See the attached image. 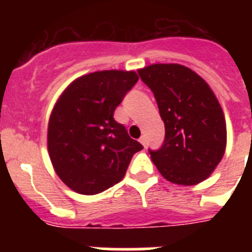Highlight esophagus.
Listing matches in <instances>:
<instances>
[{"instance_id":"obj_1","label":"esophagus","mask_w":252,"mask_h":252,"mask_svg":"<svg viewBox=\"0 0 252 252\" xmlns=\"http://www.w3.org/2000/svg\"><path fill=\"white\" fill-rule=\"evenodd\" d=\"M139 141L141 142L142 145H144V146H146V137H145V136H141V137H140V140H139Z\"/></svg>"}]
</instances>
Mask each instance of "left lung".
<instances>
[{
    "label": "left lung",
    "instance_id": "1",
    "mask_svg": "<svg viewBox=\"0 0 252 252\" xmlns=\"http://www.w3.org/2000/svg\"><path fill=\"white\" fill-rule=\"evenodd\" d=\"M139 75L154 93L165 125L162 145L149 149L158 170L183 186L208 178L226 149V121L215 93L179 64H154L140 69Z\"/></svg>",
    "mask_w": 252,
    "mask_h": 252
}]
</instances>
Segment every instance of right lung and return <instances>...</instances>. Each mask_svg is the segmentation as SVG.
I'll use <instances>...</instances> for the list:
<instances>
[{"label": "right lung", "instance_id": "right-lung-1", "mask_svg": "<svg viewBox=\"0 0 252 252\" xmlns=\"http://www.w3.org/2000/svg\"><path fill=\"white\" fill-rule=\"evenodd\" d=\"M137 81L135 72L91 73L58 99L49 120V155L60 179L77 193L98 194L119 183L133 154L144 148L113 119Z\"/></svg>", "mask_w": 252, "mask_h": 252}]
</instances>
